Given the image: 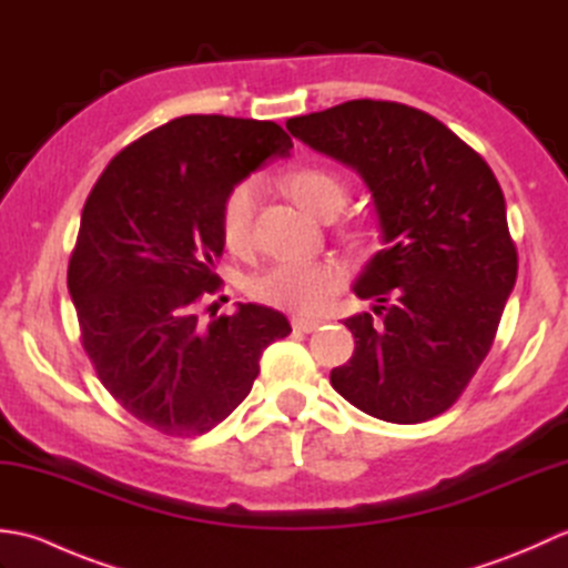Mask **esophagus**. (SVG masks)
Listing matches in <instances>:
<instances>
[{
    "instance_id": "esophagus-1",
    "label": "esophagus",
    "mask_w": 568,
    "mask_h": 568,
    "mask_svg": "<svg viewBox=\"0 0 568 568\" xmlns=\"http://www.w3.org/2000/svg\"><path fill=\"white\" fill-rule=\"evenodd\" d=\"M320 320H307V317H293V329L295 332H305V334H310V332H315V329H320Z\"/></svg>"
}]
</instances>
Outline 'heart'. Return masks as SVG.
<instances>
[{
  "mask_svg": "<svg viewBox=\"0 0 568 568\" xmlns=\"http://www.w3.org/2000/svg\"><path fill=\"white\" fill-rule=\"evenodd\" d=\"M283 187L297 207L320 220L332 216L344 207L346 185L339 175L324 168H295L283 178ZM258 202V185L253 180H241L226 192L220 207L222 244L232 253L251 248V224ZM342 273L332 263H277L251 281V295L263 305L277 310L317 315L332 295L339 291Z\"/></svg>",
  "mask_w": 568,
  "mask_h": 568,
  "instance_id": "b5f03b06",
  "label": "heart"
}]
</instances>
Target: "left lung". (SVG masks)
Instances as JSON below:
<instances>
[{"label":"left lung","instance_id":"left-lung-1","mask_svg":"<svg viewBox=\"0 0 568 568\" xmlns=\"http://www.w3.org/2000/svg\"><path fill=\"white\" fill-rule=\"evenodd\" d=\"M285 126L364 178L385 244L354 285L376 300L379 320H344L356 348L332 371V388L395 425L446 413L488 356L517 277L490 165L439 119L400 102L352 100Z\"/></svg>","mask_w":568,"mask_h":568}]
</instances>
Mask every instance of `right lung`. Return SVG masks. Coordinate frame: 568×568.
<instances>
[{
  "label": "right lung",
  "mask_w": 568,
  "mask_h": 568,
  "mask_svg": "<svg viewBox=\"0 0 568 568\" xmlns=\"http://www.w3.org/2000/svg\"><path fill=\"white\" fill-rule=\"evenodd\" d=\"M293 139L275 122L178 116L119 151L82 207L68 263L80 342L114 400L168 437H197L251 393L263 348L291 334L277 310L210 312L229 190Z\"/></svg>",
  "instance_id": "1"
}]
</instances>
